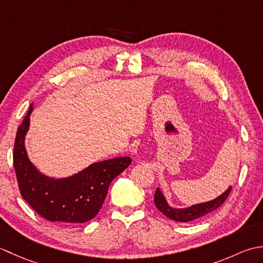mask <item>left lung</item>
<instances>
[{"label":"left lung","mask_w":263,"mask_h":263,"mask_svg":"<svg viewBox=\"0 0 263 263\" xmlns=\"http://www.w3.org/2000/svg\"><path fill=\"white\" fill-rule=\"evenodd\" d=\"M231 190H232V186L228 187L227 191H225L221 195H219V197L211 201H208V202L194 204L192 206H189V208H184V209H175L168 205V203L166 202L163 193L160 192L159 189H157L155 192L154 202L161 214H164L166 217H168L170 219H173L175 221H181V222H187L208 215L210 212L219 208V206L224 203L226 199L228 198V195L231 193Z\"/></svg>","instance_id":"8db88e82"}]
</instances>
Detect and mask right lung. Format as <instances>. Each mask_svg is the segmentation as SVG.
Listing matches in <instances>:
<instances>
[{
	"mask_svg": "<svg viewBox=\"0 0 263 263\" xmlns=\"http://www.w3.org/2000/svg\"><path fill=\"white\" fill-rule=\"evenodd\" d=\"M31 110L32 106L18 127L13 147V166L21 197L48 221L76 226L92 219L102 208L110 182L131 164V158L99 161L63 180L44 176L28 159L25 149Z\"/></svg>",
	"mask_w": 263,
	"mask_h": 263,
	"instance_id": "1",
	"label": "right lung"
}]
</instances>
